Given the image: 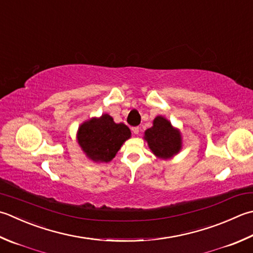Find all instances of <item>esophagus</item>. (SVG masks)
<instances>
[{
	"mask_svg": "<svg viewBox=\"0 0 253 253\" xmlns=\"http://www.w3.org/2000/svg\"><path fill=\"white\" fill-rule=\"evenodd\" d=\"M131 130H132V132L135 133V135H138V133H139V131H140V128L139 127H132L131 128Z\"/></svg>",
	"mask_w": 253,
	"mask_h": 253,
	"instance_id": "esophagus-1",
	"label": "esophagus"
}]
</instances>
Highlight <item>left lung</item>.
Segmentation results:
<instances>
[{"label": "left lung", "instance_id": "obj_1", "mask_svg": "<svg viewBox=\"0 0 253 253\" xmlns=\"http://www.w3.org/2000/svg\"><path fill=\"white\" fill-rule=\"evenodd\" d=\"M143 139L148 142L153 155L163 160L175 156L182 148L180 130L173 127L163 116L155 118L153 126L145 131Z\"/></svg>", "mask_w": 253, "mask_h": 253}]
</instances>
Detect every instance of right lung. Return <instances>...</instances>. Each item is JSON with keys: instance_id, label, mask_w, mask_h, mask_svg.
I'll return each instance as SVG.
<instances>
[{"instance_id": "add662e5", "label": "right lung", "mask_w": 253, "mask_h": 253, "mask_svg": "<svg viewBox=\"0 0 253 253\" xmlns=\"http://www.w3.org/2000/svg\"><path fill=\"white\" fill-rule=\"evenodd\" d=\"M131 136L125 124H116L113 117L104 114L91 118L79 127L78 142L88 159L94 162H110Z\"/></svg>"}]
</instances>
